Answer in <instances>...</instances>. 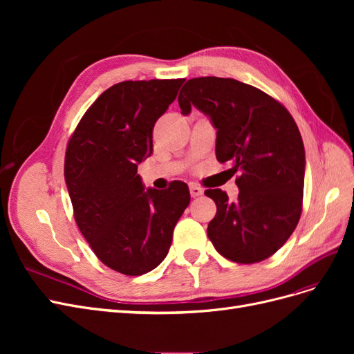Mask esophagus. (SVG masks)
I'll use <instances>...</instances> for the list:
<instances>
[{"instance_id":"esophagus-1","label":"esophagus","mask_w":354,"mask_h":354,"mask_svg":"<svg viewBox=\"0 0 354 354\" xmlns=\"http://www.w3.org/2000/svg\"><path fill=\"white\" fill-rule=\"evenodd\" d=\"M189 190H190V196L192 198H198V196H201L203 194V189L196 186V185H190Z\"/></svg>"}]
</instances>
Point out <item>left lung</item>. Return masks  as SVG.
<instances>
[{"instance_id":"obj_1","label":"left lung","mask_w":354,"mask_h":354,"mask_svg":"<svg viewBox=\"0 0 354 354\" xmlns=\"http://www.w3.org/2000/svg\"><path fill=\"white\" fill-rule=\"evenodd\" d=\"M178 104L183 115L194 106L209 118L217 159L241 173L234 202L221 189L205 190L217 205L207 229L214 248L241 264L269 259L301 216L306 153L294 118L269 94L232 78L189 80Z\"/></svg>"}]
</instances>
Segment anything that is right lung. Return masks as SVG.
Masks as SVG:
<instances>
[{
	"label": "right lung",
	"instance_id": "1",
	"mask_svg": "<svg viewBox=\"0 0 354 354\" xmlns=\"http://www.w3.org/2000/svg\"><path fill=\"white\" fill-rule=\"evenodd\" d=\"M185 80L122 81L103 91L68 143L65 181L73 216L99 260L140 276L168 254L190 202L189 187L146 189L138 164L153 152L152 130Z\"/></svg>",
	"mask_w": 354,
	"mask_h": 354
}]
</instances>
